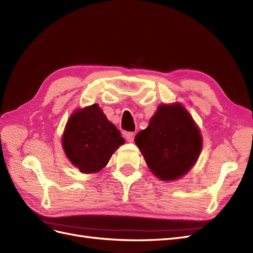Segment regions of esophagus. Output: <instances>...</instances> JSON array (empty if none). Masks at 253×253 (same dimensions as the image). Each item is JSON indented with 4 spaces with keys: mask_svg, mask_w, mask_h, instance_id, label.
<instances>
[{
    "mask_svg": "<svg viewBox=\"0 0 253 253\" xmlns=\"http://www.w3.org/2000/svg\"><path fill=\"white\" fill-rule=\"evenodd\" d=\"M134 137H135V133L134 132H127V133H126V139L128 142L134 141Z\"/></svg>",
    "mask_w": 253,
    "mask_h": 253,
    "instance_id": "esophagus-1",
    "label": "esophagus"
}]
</instances>
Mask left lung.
<instances>
[{"mask_svg":"<svg viewBox=\"0 0 253 253\" xmlns=\"http://www.w3.org/2000/svg\"><path fill=\"white\" fill-rule=\"evenodd\" d=\"M135 143L159 179L174 180L196 163L202 150V135L182 105L163 104L149 126L136 135Z\"/></svg>","mask_w":253,"mask_h":253,"instance_id":"obj_1","label":"left lung"}]
</instances>
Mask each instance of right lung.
<instances>
[{
	"label": "right lung",
	"mask_w": 253,
	"mask_h": 253,
	"mask_svg": "<svg viewBox=\"0 0 253 253\" xmlns=\"http://www.w3.org/2000/svg\"><path fill=\"white\" fill-rule=\"evenodd\" d=\"M124 143L120 131L106 119L98 104L75 112L62 139L67 158L82 173L100 171Z\"/></svg>",
	"instance_id": "obj_1"
}]
</instances>
